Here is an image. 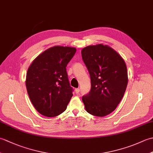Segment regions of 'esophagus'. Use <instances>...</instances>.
Wrapping results in <instances>:
<instances>
[{"mask_svg": "<svg viewBox=\"0 0 153 153\" xmlns=\"http://www.w3.org/2000/svg\"><path fill=\"white\" fill-rule=\"evenodd\" d=\"M79 88H77V89H75V92H76V94H78L79 93Z\"/></svg>", "mask_w": 153, "mask_h": 153, "instance_id": "esophagus-1", "label": "esophagus"}]
</instances>
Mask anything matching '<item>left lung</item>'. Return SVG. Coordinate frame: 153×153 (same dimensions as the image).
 Segmentation results:
<instances>
[{"mask_svg": "<svg viewBox=\"0 0 153 153\" xmlns=\"http://www.w3.org/2000/svg\"><path fill=\"white\" fill-rule=\"evenodd\" d=\"M82 59L91 77V88L82 97L90 114L103 117L114 110L124 95L128 82L122 56L107 45H90L82 50Z\"/></svg>", "mask_w": 153, "mask_h": 153, "instance_id": "obj_1", "label": "left lung"}]
</instances>
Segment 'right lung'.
I'll return each instance as SVG.
<instances>
[{"label":"right lung","instance_id":"right-lung-1","mask_svg":"<svg viewBox=\"0 0 153 153\" xmlns=\"http://www.w3.org/2000/svg\"><path fill=\"white\" fill-rule=\"evenodd\" d=\"M76 48L54 46L40 54L29 67L25 85L31 102L41 114L58 116L73 96L66 66Z\"/></svg>","mask_w":153,"mask_h":153}]
</instances>
